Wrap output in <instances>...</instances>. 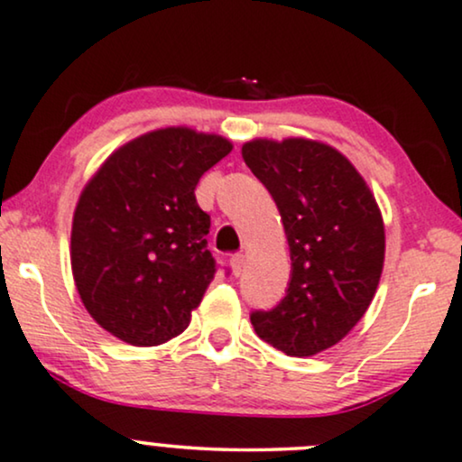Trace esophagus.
<instances>
[{
    "label": "esophagus",
    "instance_id": "esophagus-1",
    "mask_svg": "<svg viewBox=\"0 0 462 462\" xmlns=\"http://www.w3.org/2000/svg\"><path fill=\"white\" fill-rule=\"evenodd\" d=\"M230 266H232V274H235V277H241L243 271H245V255L243 254L232 255Z\"/></svg>",
    "mask_w": 462,
    "mask_h": 462
}]
</instances>
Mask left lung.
<instances>
[{"label":"left lung","instance_id":"8db88e82","mask_svg":"<svg viewBox=\"0 0 462 462\" xmlns=\"http://www.w3.org/2000/svg\"><path fill=\"white\" fill-rule=\"evenodd\" d=\"M243 160L277 204L291 260L283 300L251 313L255 335L296 358L324 352L360 322L382 277L375 196L346 155L318 140H251Z\"/></svg>","mask_w":462,"mask_h":462}]
</instances>
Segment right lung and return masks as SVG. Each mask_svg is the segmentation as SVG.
I'll list each match as a JSON object with an SVG mask.
<instances>
[{
    "label": "right lung",
    "mask_w": 462,
    "mask_h": 462,
    "mask_svg": "<svg viewBox=\"0 0 462 462\" xmlns=\"http://www.w3.org/2000/svg\"><path fill=\"white\" fill-rule=\"evenodd\" d=\"M230 140L166 127L116 149L85 185L72 221V274L93 319L121 341L162 346L189 326L213 282L211 217L196 185Z\"/></svg>",
    "instance_id": "1"
}]
</instances>
